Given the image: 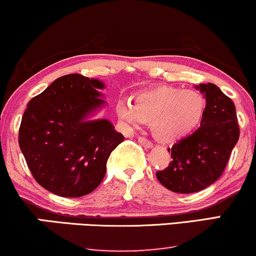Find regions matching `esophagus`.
<instances>
[{"mask_svg":"<svg viewBox=\"0 0 256 256\" xmlns=\"http://www.w3.org/2000/svg\"><path fill=\"white\" fill-rule=\"evenodd\" d=\"M138 140L139 143L143 144L145 148H152V145H154L151 140H148V139H146L145 137H138Z\"/></svg>","mask_w":256,"mask_h":256,"instance_id":"obj_1","label":"esophagus"}]
</instances>
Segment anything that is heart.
I'll list each match as a JSON object with an SVG mask.
<instances>
[{
  "instance_id": "heart-1",
  "label": "heart",
  "mask_w": 256,
  "mask_h": 256,
  "mask_svg": "<svg viewBox=\"0 0 256 256\" xmlns=\"http://www.w3.org/2000/svg\"><path fill=\"white\" fill-rule=\"evenodd\" d=\"M206 102L197 90L157 86L131 100L119 102L117 114L132 128L151 122L154 137L163 143H174L189 136L202 120Z\"/></svg>"
}]
</instances>
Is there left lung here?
<instances>
[{
  "label": "left lung",
  "mask_w": 256,
  "mask_h": 256,
  "mask_svg": "<svg viewBox=\"0 0 256 256\" xmlns=\"http://www.w3.org/2000/svg\"><path fill=\"white\" fill-rule=\"evenodd\" d=\"M198 88L206 100L200 128L168 148L172 160L156 172L160 184L174 192H197L218 180L240 137L232 99L212 82Z\"/></svg>",
  "instance_id": "8db88e82"
}]
</instances>
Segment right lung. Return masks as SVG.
Segmentation results:
<instances>
[{"mask_svg": "<svg viewBox=\"0 0 256 256\" xmlns=\"http://www.w3.org/2000/svg\"><path fill=\"white\" fill-rule=\"evenodd\" d=\"M102 82L82 74L54 80L28 102L18 145L35 180L62 197H80L102 183L111 152L124 140L106 119L85 122L104 104Z\"/></svg>", "mask_w": 256, "mask_h": 256, "instance_id": "1", "label": "right lung"}]
</instances>
